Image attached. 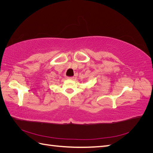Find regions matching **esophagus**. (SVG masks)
I'll use <instances>...</instances> for the list:
<instances>
[{"label": "esophagus", "mask_w": 153, "mask_h": 153, "mask_svg": "<svg viewBox=\"0 0 153 153\" xmlns=\"http://www.w3.org/2000/svg\"><path fill=\"white\" fill-rule=\"evenodd\" d=\"M68 78L69 80H73L74 78V76H69V77H68Z\"/></svg>", "instance_id": "esophagus-1"}]
</instances>
